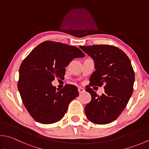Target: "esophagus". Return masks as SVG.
<instances>
[{
  "mask_svg": "<svg viewBox=\"0 0 149 149\" xmlns=\"http://www.w3.org/2000/svg\"><path fill=\"white\" fill-rule=\"evenodd\" d=\"M78 91H79V94H82V93L84 92V91H85V90H84L83 88H81V87H79V88H78Z\"/></svg>",
  "mask_w": 149,
  "mask_h": 149,
  "instance_id": "34e87169",
  "label": "esophagus"
}]
</instances>
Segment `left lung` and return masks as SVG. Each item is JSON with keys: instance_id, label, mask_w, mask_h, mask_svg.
<instances>
[{"instance_id": "obj_1", "label": "left lung", "mask_w": 149, "mask_h": 149, "mask_svg": "<svg viewBox=\"0 0 149 149\" xmlns=\"http://www.w3.org/2000/svg\"><path fill=\"white\" fill-rule=\"evenodd\" d=\"M79 48L94 61L95 71L90 77V85L104 84V94L100 96L86 86V91L92 97L84 109L86 117L95 124L111 123L123 111L132 94L135 75L130 61L116 46L103 45Z\"/></svg>"}]
</instances>
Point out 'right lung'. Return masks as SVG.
<instances>
[{
  "instance_id": "obj_1",
  "label": "right lung",
  "mask_w": 149,
  "mask_h": 149,
  "mask_svg": "<svg viewBox=\"0 0 149 149\" xmlns=\"http://www.w3.org/2000/svg\"><path fill=\"white\" fill-rule=\"evenodd\" d=\"M84 54L75 46L54 41L38 45L23 61L19 68L18 90L23 104L36 121L52 124L61 120L68 104L79 95L77 87L66 84L56 90L52 82L63 79L65 68Z\"/></svg>"
}]
</instances>
